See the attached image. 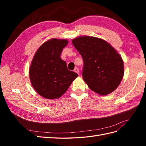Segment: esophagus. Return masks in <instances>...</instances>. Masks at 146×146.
<instances>
[{"instance_id": "1", "label": "esophagus", "mask_w": 146, "mask_h": 146, "mask_svg": "<svg viewBox=\"0 0 146 146\" xmlns=\"http://www.w3.org/2000/svg\"><path fill=\"white\" fill-rule=\"evenodd\" d=\"M74 71L75 72H76L77 74H79V69H78V68L77 67L75 68V69H74Z\"/></svg>"}]
</instances>
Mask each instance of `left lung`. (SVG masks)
<instances>
[{
    "label": "left lung",
    "mask_w": 146,
    "mask_h": 146,
    "mask_svg": "<svg viewBox=\"0 0 146 146\" xmlns=\"http://www.w3.org/2000/svg\"><path fill=\"white\" fill-rule=\"evenodd\" d=\"M72 42L83 58L82 74L88 87L104 96L115 90L124 71L117 51L104 39L93 36H80Z\"/></svg>",
    "instance_id": "1"
}]
</instances>
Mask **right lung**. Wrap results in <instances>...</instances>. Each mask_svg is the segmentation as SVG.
Masks as SVG:
<instances>
[{"label":"right lung","mask_w":146,"mask_h":146,"mask_svg":"<svg viewBox=\"0 0 146 146\" xmlns=\"http://www.w3.org/2000/svg\"><path fill=\"white\" fill-rule=\"evenodd\" d=\"M66 39L53 38L43 43L35 53L29 69L35 90L43 98L58 99L68 90L78 74L70 71L60 58Z\"/></svg>","instance_id":"add662e5"}]
</instances>
